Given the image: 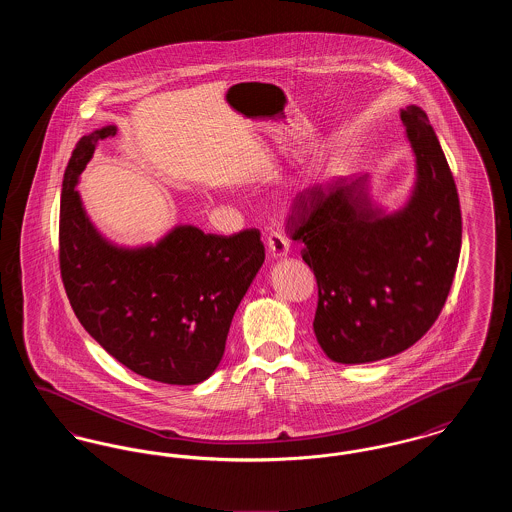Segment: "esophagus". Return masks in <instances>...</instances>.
<instances>
[{"label": "esophagus", "mask_w": 512, "mask_h": 512, "mask_svg": "<svg viewBox=\"0 0 512 512\" xmlns=\"http://www.w3.org/2000/svg\"><path fill=\"white\" fill-rule=\"evenodd\" d=\"M267 247L270 257L274 259H280V257H286L290 253V242L284 234L280 232H270L267 236Z\"/></svg>", "instance_id": "34e87169"}]
</instances>
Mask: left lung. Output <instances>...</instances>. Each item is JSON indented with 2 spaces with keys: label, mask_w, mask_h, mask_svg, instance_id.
<instances>
[{
  "label": "left lung",
  "mask_w": 512,
  "mask_h": 512,
  "mask_svg": "<svg viewBox=\"0 0 512 512\" xmlns=\"http://www.w3.org/2000/svg\"><path fill=\"white\" fill-rule=\"evenodd\" d=\"M416 182L395 213L376 207L368 176L336 178L297 195L288 232L317 276L315 336L341 365L409 349L436 322L461 255L459 194L428 115L401 109Z\"/></svg>",
  "instance_id": "1"
}]
</instances>
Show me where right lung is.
I'll return each instance as SVG.
<instances>
[{
	"label": "right lung",
	"mask_w": 512,
	"mask_h": 512,
	"mask_svg": "<svg viewBox=\"0 0 512 512\" xmlns=\"http://www.w3.org/2000/svg\"><path fill=\"white\" fill-rule=\"evenodd\" d=\"M117 126L80 138L63 176L59 267L74 315L132 372L172 386L207 380L224 355L234 313L265 263L261 232L205 234L174 226L155 245L119 247L90 222L78 176Z\"/></svg>",
	"instance_id": "add662e5"
}]
</instances>
